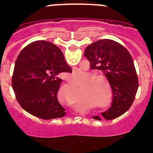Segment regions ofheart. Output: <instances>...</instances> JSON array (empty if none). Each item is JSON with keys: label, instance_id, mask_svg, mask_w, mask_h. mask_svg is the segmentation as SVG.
<instances>
[{"label": "heart", "instance_id": "1", "mask_svg": "<svg viewBox=\"0 0 153 153\" xmlns=\"http://www.w3.org/2000/svg\"><path fill=\"white\" fill-rule=\"evenodd\" d=\"M93 74L91 76H93ZM69 80L72 85L81 84V90L85 95L93 97L102 108L108 109L113 103V92L109 81L100 76H94L83 82L84 74L81 71H76L70 74Z\"/></svg>", "mask_w": 153, "mask_h": 153}]
</instances>
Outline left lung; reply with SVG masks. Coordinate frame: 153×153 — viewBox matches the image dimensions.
<instances>
[{
  "mask_svg": "<svg viewBox=\"0 0 153 153\" xmlns=\"http://www.w3.org/2000/svg\"><path fill=\"white\" fill-rule=\"evenodd\" d=\"M84 56L90 68L101 70L113 91V103L102 113L105 120H113L128 110L134 101L139 86L132 56L122 44L109 39L94 42L86 47ZM93 119L101 120L98 116Z\"/></svg>",
  "mask_w": 153,
  "mask_h": 153,
  "instance_id": "left-lung-1",
  "label": "left lung"
}]
</instances>
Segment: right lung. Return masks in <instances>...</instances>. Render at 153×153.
<instances>
[{
	"label": "right lung",
	"mask_w": 153,
	"mask_h": 153,
	"mask_svg": "<svg viewBox=\"0 0 153 153\" xmlns=\"http://www.w3.org/2000/svg\"><path fill=\"white\" fill-rule=\"evenodd\" d=\"M72 70L60 48L44 40L28 44L15 62L12 86L17 102L30 114L43 120L60 118L66 109L57 100L60 76Z\"/></svg>",
	"instance_id": "add662e5"
}]
</instances>
